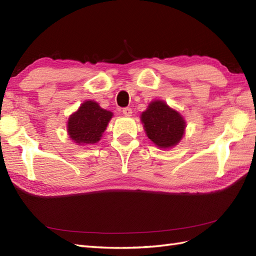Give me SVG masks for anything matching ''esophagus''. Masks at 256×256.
<instances>
[{
    "mask_svg": "<svg viewBox=\"0 0 256 256\" xmlns=\"http://www.w3.org/2000/svg\"><path fill=\"white\" fill-rule=\"evenodd\" d=\"M122 112H123V114L124 116H132V108H124L123 110H122Z\"/></svg>",
    "mask_w": 256,
    "mask_h": 256,
    "instance_id": "1",
    "label": "esophagus"
}]
</instances>
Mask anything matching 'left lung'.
<instances>
[{"mask_svg": "<svg viewBox=\"0 0 256 256\" xmlns=\"http://www.w3.org/2000/svg\"><path fill=\"white\" fill-rule=\"evenodd\" d=\"M142 122L150 140L158 148H168L182 140L186 124L182 116L164 101H154L142 113Z\"/></svg>", "mask_w": 256, "mask_h": 256, "instance_id": "left-lung-1", "label": "left lung"}]
</instances>
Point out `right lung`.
<instances>
[{
    "label": "right lung",
    "instance_id": "1",
    "mask_svg": "<svg viewBox=\"0 0 256 256\" xmlns=\"http://www.w3.org/2000/svg\"><path fill=\"white\" fill-rule=\"evenodd\" d=\"M112 112L103 110L94 101H86L68 121V133L78 144H94L106 131Z\"/></svg>",
    "mask_w": 256,
    "mask_h": 256
}]
</instances>
